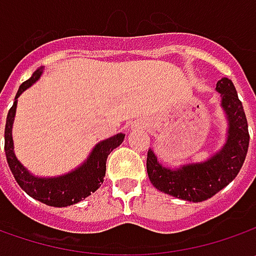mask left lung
Returning <instances> with one entry per match:
<instances>
[{"label": "left lung", "mask_w": 256, "mask_h": 256, "mask_svg": "<svg viewBox=\"0 0 256 256\" xmlns=\"http://www.w3.org/2000/svg\"><path fill=\"white\" fill-rule=\"evenodd\" d=\"M221 94V108L226 116V140L220 151L201 162H191L170 168L158 161L152 150L146 156V172L156 190L178 200L202 202L214 196L235 180L248 152L250 134L242 102L231 80L216 82Z\"/></svg>", "instance_id": "1"}]
</instances>
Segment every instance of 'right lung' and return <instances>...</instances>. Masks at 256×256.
<instances>
[{
  "label": "right lung",
  "mask_w": 256,
  "mask_h": 256,
  "mask_svg": "<svg viewBox=\"0 0 256 256\" xmlns=\"http://www.w3.org/2000/svg\"><path fill=\"white\" fill-rule=\"evenodd\" d=\"M42 66L35 71L30 80L21 84L18 92L15 95L14 104L6 115L5 124V155L10 170L14 175L15 181L30 196L45 205L64 208L78 204L95 192L104 182L105 170H106V158L118 145H121L125 138V134H116L98 142L88 155L86 161L81 164L78 168L66 172L58 176H38L34 175L18 161L14 152V141H12V124H14L15 111L18 96L28 90L31 85L40 80L42 75Z\"/></svg>",
  "instance_id": "1"
}]
</instances>
